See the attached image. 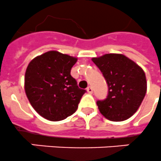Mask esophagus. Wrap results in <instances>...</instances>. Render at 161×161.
<instances>
[{"label":"esophagus","mask_w":161,"mask_h":161,"mask_svg":"<svg viewBox=\"0 0 161 161\" xmlns=\"http://www.w3.org/2000/svg\"><path fill=\"white\" fill-rule=\"evenodd\" d=\"M87 92H88V93H89V94H92V92H93V89H92V87H91V86H89V87H87Z\"/></svg>","instance_id":"1"}]
</instances>
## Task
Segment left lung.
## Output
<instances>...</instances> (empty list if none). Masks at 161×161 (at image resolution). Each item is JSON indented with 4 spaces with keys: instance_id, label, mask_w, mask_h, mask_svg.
I'll use <instances>...</instances> for the list:
<instances>
[{
    "instance_id": "obj_1",
    "label": "left lung",
    "mask_w": 161,
    "mask_h": 161,
    "mask_svg": "<svg viewBox=\"0 0 161 161\" xmlns=\"http://www.w3.org/2000/svg\"><path fill=\"white\" fill-rule=\"evenodd\" d=\"M92 60L108 86L107 97L97 102L100 112L110 121H121L130 118L146 95L147 87L143 69L118 53H107Z\"/></svg>"
}]
</instances>
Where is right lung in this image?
<instances>
[{
  "label": "right lung",
  "instance_id": "obj_1",
  "mask_svg": "<svg viewBox=\"0 0 161 161\" xmlns=\"http://www.w3.org/2000/svg\"><path fill=\"white\" fill-rule=\"evenodd\" d=\"M76 62V58L49 51L29 64L25 75L26 96L44 118L62 121L78 109L86 90L79 88L70 74Z\"/></svg>",
  "mask_w": 161,
  "mask_h": 161
}]
</instances>
